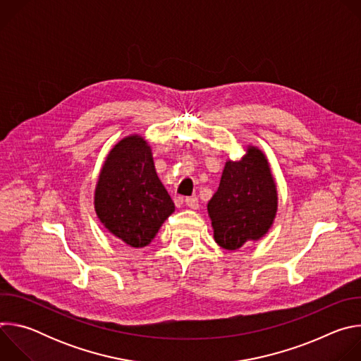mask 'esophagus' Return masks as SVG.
I'll list each match as a JSON object with an SVG mask.
<instances>
[{"mask_svg":"<svg viewBox=\"0 0 361 361\" xmlns=\"http://www.w3.org/2000/svg\"><path fill=\"white\" fill-rule=\"evenodd\" d=\"M185 205L188 209H191V210H197L198 209V200H197V197H187L185 198Z\"/></svg>","mask_w":361,"mask_h":361,"instance_id":"1","label":"esophagus"}]
</instances>
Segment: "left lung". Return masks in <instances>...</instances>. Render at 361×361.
Instances as JSON below:
<instances>
[{
	"mask_svg": "<svg viewBox=\"0 0 361 361\" xmlns=\"http://www.w3.org/2000/svg\"><path fill=\"white\" fill-rule=\"evenodd\" d=\"M277 185L262 149L248 145L238 161L228 160L219 190L207 204L216 243L238 250L260 240L276 219Z\"/></svg>",
	"mask_w": 361,
	"mask_h": 361,
	"instance_id": "obj_1",
	"label": "left lung"
}]
</instances>
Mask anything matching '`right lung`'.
I'll return each mask as SVG.
<instances>
[{
    "mask_svg": "<svg viewBox=\"0 0 361 361\" xmlns=\"http://www.w3.org/2000/svg\"><path fill=\"white\" fill-rule=\"evenodd\" d=\"M94 207L102 226L135 248L148 245L173 214L174 202L141 135L123 138L109 152L95 185Z\"/></svg>",
    "mask_w": 361,
    "mask_h": 361,
    "instance_id": "obj_1",
    "label": "right lung"
}]
</instances>
